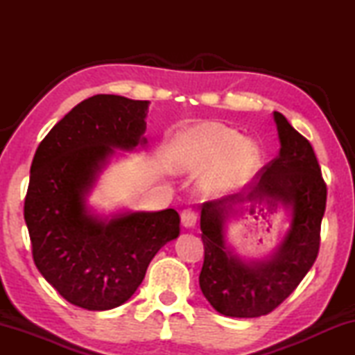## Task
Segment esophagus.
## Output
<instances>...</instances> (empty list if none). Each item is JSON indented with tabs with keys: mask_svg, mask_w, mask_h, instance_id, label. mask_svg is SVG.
Masks as SVG:
<instances>
[{
	"mask_svg": "<svg viewBox=\"0 0 355 355\" xmlns=\"http://www.w3.org/2000/svg\"><path fill=\"white\" fill-rule=\"evenodd\" d=\"M196 222H197V213L194 211V209H192V208L183 209V213H182V224H183V227L191 228V227L196 225Z\"/></svg>",
	"mask_w": 355,
	"mask_h": 355,
	"instance_id": "obj_1",
	"label": "esophagus"
}]
</instances>
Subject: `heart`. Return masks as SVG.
I'll return each mask as SVG.
<instances>
[{
	"label": "heart",
	"mask_w": 355,
	"mask_h": 355,
	"mask_svg": "<svg viewBox=\"0 0 355 355\" xmlns=\"http://www.w3.org/2000/svg\"><path fill=\"white\" fill-rule=\"evenodd\" d=\"M173 169L203 172L202 191L220 197L250 183L263 167V150L254 139L218 122H203L180 133L171 148Z\"/></svg>",
	"instance_id": "b5f03b06"
}]
</instances>
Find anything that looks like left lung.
I'll return each instance as SVG.
<instances>
[{
  "instance_id": "1",
  "label": "left lung",
  "mask_w": 355,
  "mask_h": 355,
  "mask_svg": "<svg viewBox=\"0 0 355 355\" xmlns=\"http://www.w3.org/2000/svg\"><path fill=\"white\" fill-rule=\"evenodd\" d=\"M280 152L249 186L248 194H232L202 203L200 230L205 248L199 284L216 311L232 318L271 313L296 290L320 250L327 188L313 147L284 114L274 112ZM249 201L277 205L291 213V228L278 250L264 261H244L226 244V222ZM260 211L263 209L258 207Z\"/></svg>"
}]
</instances>
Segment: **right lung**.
<instances>
[{
	"instance_id": "obj_1",
	"label": "right lung",
	"mask_w": 355,
	"mask_h": 355,
	"mask_svg": "<svg viewBox=\"0 0 355 355\" xmlns=\"http://www.w3.org/2000/svg\"><path fill=\"white\" fill-rule=\"evenodd\" d=\"M148 101L94 95L40 142L31 164L25 220L39 272L70 304L111 310L133 296L152 258L178 238L175 209L110 218L87 205L117 150L146 147Z\"/></svg>"
}]
</instances>
